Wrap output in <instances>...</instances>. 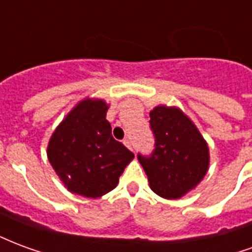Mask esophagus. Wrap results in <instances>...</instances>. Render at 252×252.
I'll list each match as a JSON object with an SVG mask.
<instances>
[{"label":"esophagus","mask_w":252,"mask_h":252,"mask_svg":"<svg viewBox=\"0 0 252 252\" xmlns=\"http://www.w3.org/2000/svg\"><path fill=\"white\" fill-rule=\"evenodd\" d=\"M124 144H126V148H129V150L132 151V144H131V142L128 140V139H126V140H124Z\"/></svg>","instance_id":"1"}]
</instances>
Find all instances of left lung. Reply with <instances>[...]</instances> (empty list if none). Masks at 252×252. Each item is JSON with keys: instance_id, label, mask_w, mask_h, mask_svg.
<instances>
[{"instance_id": "left-lung-1", "label": "left lung", "mask_w": 252, "mask_h": 252, "mask_svg": "<svg viewBox=\"0 0 252 252\" xmlns=\"http://www.w3.org/2000/svg\"><path fill=\"white\" fill-rule=\"evenodd\" d=\"M155 150L150 158L137 155L154 193L178 200L204 180L209 147L190 117L178 106L158 105L150 112Z\"/></svg>"}]
</instances>
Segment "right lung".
I'll return each instance as SVG.
<instances>
[{"label":"right lung","mask_w":252,"mask_h":252,"mask_svg":"<svg viewBox=\"0 0 252 252\" xmlns=\"http://www.w3.org/2000/svg\"><path fill=\"white\" fill-rule=\"evenodd\" d=\"M102 98L81 99L52 132L47 158L70 193L98 198L119 184L135 155L112 136Z\"/></svg>","instance_id":"right-lung-1"}]
</instances>
